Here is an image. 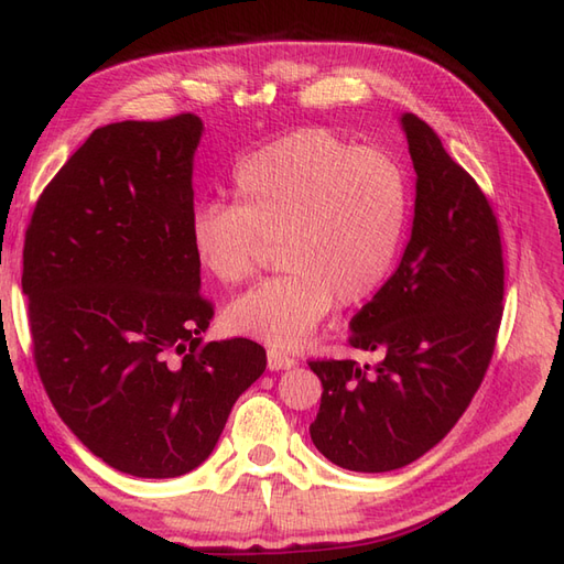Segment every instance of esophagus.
Returning a JSON list of instances; mask_svg holds the SVG:
<instances>
[{
    "label": "esophagus",
    "mask_w": 564,
    "mask_h": 564,
    "mask_svg": "<svg viewBox=\"0 0 564 564\" xmlns=\"http://www.w3.org/2000/svg\"><path fill=\"white\" fill-rule=\"evenodd\" d=\"M267 365L271 371H279V369H291L297 365V359L291 357L288 352H281V350H269L267 352Z\"/></svg>",
    "instance_id": "obj_1"
}]
</instances>
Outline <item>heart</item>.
Wrapping results in <instances>:
<instances>
[{
  "label": "heart",
  "instance_id": "1",
  "mask_svg": "<svg viewBox=\"0 0 564 564\" xmlns=\"http://www.w3.org/2000/svg\"><path fill=\"white\" fill-rule=\"evenodd\" d=\"M236 205L202 202L191 219L197 262L238 285L264 242H276V276L224 312L238 336L297 348L330 310L357 307L391 276L412 212L408 171L324 128L267 144L236 166Z\"/></svg>",
  "mask_w": 564,
  "mask_h": 564
}]
</instances>
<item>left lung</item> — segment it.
I'll return each mask as SVG.
<instances>
[{
	"mask_svg": "<svg viewBox=\"0 0 564 564\" xmlns=\"http://www.w3.org/2000/svg\"><path fill=\"white\" fill-rule=\"evenodd\" d=\"M400 123L416 171L412 236L348 338L381 362H310L324 386L312 443L334 465L369 474L405 467L445 438L479 391L502 319L494 209L429 123L414 113Z\"/></svg>",
	"mask_w": 564,
	"mask_h": 564,
	"instance_id": "obj_1",
	"label": "left lung"
}]
</instances>
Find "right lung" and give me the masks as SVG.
I'll return each instance as SVG.
<instances>
[{
    "instance_id": "add662e5",
    "label": "right lung",
    "mask_w": 564,
    "mask_h": 564,
    "mask_svg": "<svg viewBox=\"0 0 564 564\" xmlns=\"http://www.w3.org/2000/svg\"><path fill=\"white\" fill-rule=\"evenodd\" d=\"M195 113L109 123L42 191L23 242L33 357L64 424L109 467H199L262 377L248 338L202 343L214 307L191 240Z\"/></svg>"
}]
</instances>
